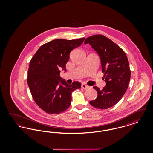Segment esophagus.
I'll return each mask as SVG.
<instances>
[{
  "mask_svg": "<svg viewBox=\"0 0 153 153\" xmlns=\"http://www.w3.org/2000/svg\"><path fill=\"white\" fill-rule=\"evenodd\" d=\"M81 87H82V89H88L89 88V87L87 85H85V84H83L81 85Z\"/></svg>",
  "mask_w": 153,
  "mask_h": 153,
  "instance_id": "1",
  "label": "esophagus"
}]
</instances>
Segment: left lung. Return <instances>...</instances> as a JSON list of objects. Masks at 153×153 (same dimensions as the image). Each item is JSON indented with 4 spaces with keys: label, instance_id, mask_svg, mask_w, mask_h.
Here are the masks:
<instances>
[{
    "label": "left lung",
    "instance_id": "left-lung-1",
    "mask_svg": "<svg viewBox=\"0 0 153 153\" xmlns=\"http://www.w3.org/2000/svg\"><path fill=\"white\" fill-rule=\"evenodd\" d=\"M84 44H89L99 54L106 82L102 90L94 87L97 97L89 103L98 109L109 108L122 98L128 87L131 71L128 59L123 49L102 35L88 37Z\"/></svg>",
    "mask_w": 153,
    "mask_h": 153
}]
</instances>
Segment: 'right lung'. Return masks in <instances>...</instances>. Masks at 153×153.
<instances>
[{
	"instance_id": "right-lung-1",
	"label": "right lung",
	"mask_w": 153,
	"mask_h": 153,
	"mask_svg": "<svg viewBox=\"0 0 153 153\" xmlns=\"http://www.w3.org/2000/svg\"><path fill=\"white\" fill-rule=\"evenodd\" d=\"M85 38L66 40L57 39L42 45L30 62L27 84L33 99L45 112L58 114L68 109L72 92L81 88L79 82L71 85L59 76L73 49L79 47Z\"/></svg>"
}]
</instances>
